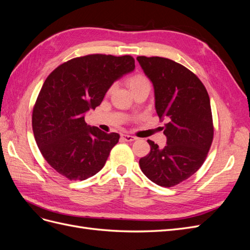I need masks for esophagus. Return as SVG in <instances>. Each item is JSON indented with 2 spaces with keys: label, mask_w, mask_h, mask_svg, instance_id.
<instances>
[{
  "label": "esophagus",
  "mask_w": 250,
  "mask_h": 250,
  "mask_svg": "<svg viewBox=\"0 0 250 250\" xmlns=\"http://www.w3.org/2000/svg\"><path fill=\"white\" fill-rule=\"evenodd\" d=\"M121 138H122V140L125 141V142H132V141H134V140H137V138L133 137V135L125 134V133H123L122 135H121Z\"/></svg>",
  "instance_id": "obj_1"
}]
</instances>
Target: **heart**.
Wrapping results in <instances>:
<instances>
[{
	"instance_id": "1",
	"label": "heart",
	"mask_w": 250,
	"mask_h": 250,
	"mask_svg": "<svg viewBox=\"0 0 250 250\" xmlns=\"http://www.w3.org/2000/svg\"><path fill=\"white\" fill-rule=\"evenodd\" d=\"M142 84H149V81L145 76H144V75H141V74L134 75V76H132L129 80H128V85H129L130 89Z\"/></svg>"
}]
</instances>
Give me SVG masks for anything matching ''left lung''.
I'll return each mask as SVG.
<instances>
[{
  "instance_id": "1",
  "label": "left lung",
  "mask_w": 250,
  "mask_h": 250,
  "mask_svg": "<svg viewBox=\"0 0 250 250\" xmlns=\"http://www.w3.org/2000/svg\"><path fill=\"white\" fill-rule=\"evenodd\" d=\"M142 70L152 82L155 109L167 121L164 148L148 140L150 153L140 160L143 173L154 184L170 188L188 179L206 161L214 127L209 97L199 78L168 58L139 56Z\"/></svg>"
}]
</instances>
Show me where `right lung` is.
<instances>
[{
  "mask_svg": "<svg viewBox=\"0 0 250 250\" xmlns=\"http://www.w3.org/2000/svg\"><path fill=\"white\" fill-rule=\"evenodd\" d=\"M134 67L129 55L93 54L60 64L44 81L33 108V133L44 160L62 176L84 180L104 167L120 135L90 127L84 116Z\"/></svg>",
  "mask_w": 250,
  "mask_h": 250,
  "instance_id": "right-lung-1",
  "label": "right lung"
}]
</instances>
